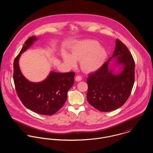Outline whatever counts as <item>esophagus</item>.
Segmentation results:
<instances>
[{
  "instance_id": "esophagus-1",
  "label": "esophagus",
  "mask_w": 153,
  "mask_h": 153,
  "mask_svg": "<svg viewBox=\"0 0 153 153\" xmlns=\"http://www.w3.org/2000/svg\"><path fill=\"white\" fill-rule=\"evenodd\" d=\"M82 79V76H81V75H77V76H76V78H75V81L78 82V81H81Z\"/></svg>"
}]
</instances>
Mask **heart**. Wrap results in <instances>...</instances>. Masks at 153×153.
<instances>
[{"label": "heart", "instance_id": "obj_1", "mask_svg": "<svg viewBox=\"0 0 153 153\" xmlns=\"http://www.w3.org/2000/svg\"><path fill=\"white\" fill-rule=\"evenodd\" d=\"M94 40H85L76 44L72 49L71 55L65 54L64 62L69 66L76 65L80 61L81 69L87 72L98 70L107 58V51Z\"/></svg>", "mask_w": 153, "mask_h": 153}]
</instances>
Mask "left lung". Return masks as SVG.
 <instances>
[{
  "label": "left lung",
  "instance_id": "1",
  "mask_svg": "<svg viewBox=\"0 0 153 153\" xmlns=\"http://www.w3.org/2000/svg\"><path fill=\"white\" fill-rule=\"evenodd\" d=\"M117 56L123 71L115 75L108 68L110 60ZM135 79V62L127 47L117 39L113 55L95 72L88 74L87 98L90 105L102 112L123 106L131 94Z\"/></svg>",
  "mask_w": 153,
  "mask_h": 153
}]
</instances>
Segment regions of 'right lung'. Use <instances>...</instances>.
<instances>
[{"label": "right lung", "mask_w": 153, "mask_h": 153, "mask_svg": "<svg viewBox=\"0 0 153 153\" xmlns=\"http://www.w3.org/2000/svg\"><path fill=\"white\" fill-rule=\"evenodd\" d=\"M29 37L23 46L13 62V81L17 95L22 104L28 109L41 115H51L61 109L67 99V92L74 82L75 73L51 72L41 82H31L22 75L18 61L21 53L36 40Z\"/></svg>", "instance_id": "obj_1"}]
</instances>
